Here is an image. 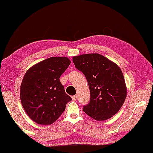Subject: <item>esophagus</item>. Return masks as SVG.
Returning <instances> with one entry per match:
<instances>
[{
    "instance_id": "esophagus-1",
    "label": "esophagus",
    "mask_w": 153,
    "mask_h": 153,
    "mask_svg": "<svg viewBox=\"0 0 153 153\" xmlns=\"http://www.w3.org/2000/svg\"><path fill=\"white\" fill-rule=\"evenodd\" d=\"M71 98H72V100L75 101V100H77V96L76 95H74V96H72V97H71Z\"/></svg>"
}]
</instances>
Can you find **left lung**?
Here are the masks:
<instances>
[{
  "instance_id": "obj_1",
  "label": "left lung",
  "mask_w": 153,
  "mask_h": 153,
  "mask_svg": "<svg viewBox=\"0 0 153 153\" xmlns=\"http://www.w3.org/2000/svg\"><path fill=\"white\" fill-rule=\"evenodd\" d=\"M73 62L85 76L90 90L89 102L83 106V111L99 121L115 115L127 95L124 77L120 67L97 53L74 56Z\"/></svg>"
}]
</instances>
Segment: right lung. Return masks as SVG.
Returning <instances> with one entry per match:
<instances>
[{"label": "right lung", "instance_id": "right-lung-1", "mask_svg": "<svg viewBox=\"0 0 153 153\" xmlns=\"http://www.w3.org/2000/svg\"><path fill=\"white\" fill-rule=\"evenodd\" d=\"M70 63L66 57H51L34 65L24 75L21 102L28 116L38 124H52L71 100L59 79Z\"/></svg>", "mask_w": 153, "mask_h": 153}]
</instances>
